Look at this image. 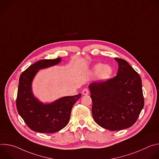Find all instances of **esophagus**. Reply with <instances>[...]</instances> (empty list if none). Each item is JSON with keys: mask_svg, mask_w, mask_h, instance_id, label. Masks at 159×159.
Instances as JSON below:
<instances>
[{"mask_svg": "<svg viewBox=\"0 0 159 159\" xmlns=\"http://www.w3.org/2000/svg\"><path fill=\"white\" fill-rule=\"evenodd\" d=\"M82 93L83 95H87L89 93V90L87 88H85L82 90Z\"/></svg>", "mask_w": 159, "mask_h": 159, "instance_id": "obj_1", "label": "esophagus"}]
</instances>
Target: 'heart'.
<instances>
[{"instance_id":"obj_1","label":"heart","mask_w":159,"mask_h":159,"mask_svg":"<svg viewBox=\"0 0 159 159\" xmlns=\"http://www.w3.org/2000/svg\"><path fill=\"white\" fill-rule=\"evenodd\" d=\"M92 72L94 75L99 74V77L102 79H107L112 75V69L109 65H104L102 63H97L93 66Z\"/></svg>"}]
</instances>
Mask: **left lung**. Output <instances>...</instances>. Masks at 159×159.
<instances>
[{
  "label": "left lung",
  "instance_id": "8db88e82",
  "mask_svg": "<svg viewBox=\"0 0 159 159\" xmlns=\"http://www.w3.org/2000/svg\"><path fill=\"white\" fill-rule=\"evenodd\" d=\"M117 75L89 85L92 114L100 126L110 131L128 128L137 121L144 106L142 79L125 60L115 58Z\"/></svg>",
  "mask_w": 159,
  "mask_h": 159
}]
</instances>
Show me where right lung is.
<instances>
[{
	"instance_id": "right-lung-1",
	"label": "right lung",
	"mask_w": 159,
	"mask_h": 159,
	"mask_svg": "<svg viewBox=\"0 0 159 159\" xmlns=\"http://www.w3.org/2000/svg\"><path fill=\"white\" fill-rule=\"evenodd\" d=\"M61 61V58L44 59L30 66L19 77L16 99L19 115L27 126L39 133H53L65 128L69 123L73 106L80 98L79 94L61 98L50 104H44L33 96L31 84L38 71Z\"/></svg>"
}]
</instances>
